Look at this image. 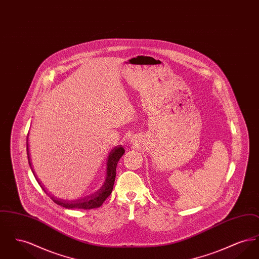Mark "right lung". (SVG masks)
<instances>
[{
    "instance_id": "right-lung-1",
    "label": "right lung",
    "mask_w": 259,
    "mask_h": 259,
    "mask_svg": "<svg viewBox=\"0 0 259 259\" xmlns=\"http://www.w3.org/2000/svg\"><path fill=\"white\" fill-rule=\"evenodd\" d=\"M125 152L124 148L119 146L116 148H113L109 155L108 158V168H107V179L104 185L102 186V188L98 190L97 192H95L94 194L87 196L82 199H78L75 200L73 202H68V201H62V200H58L54 196H50L51 199L53 200V202H55L57 205L62 206L66 209H95V208H99L102 206V204L105 202V200L111 195V191L113 189V184H114V180H115V171H116V166L117 163L120 159V157L122 156ZM27 154H28V161H29V165L32 169L31 166V161H30V156H29V151H28V144H27ZM33 171V169H32ZM34 174V171H33ZM38 185L39 182L37 181ZM41 186V185H40ZM41 188L45 190V188L41 186ZM45 192L47 193V191L45 190Z\"/></svg>"
}]
</instances>
